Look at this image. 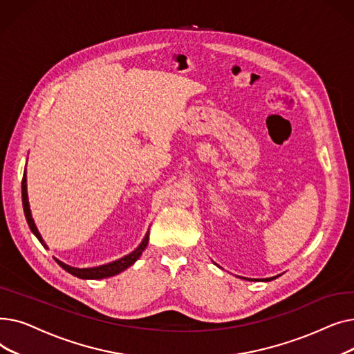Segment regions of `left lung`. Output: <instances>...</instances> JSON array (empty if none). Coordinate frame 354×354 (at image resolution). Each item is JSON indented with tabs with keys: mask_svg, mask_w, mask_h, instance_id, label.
<instances>
[{
	"mask_svg": "<svg viewBox=\"0 0 354 354\" xmlns=\"http://www.w3.org/2000/svg\"><path fill=\"white\" fill-rule=\"evenodd\" d=\"M278 275H275V277H270V278H263V280H259V281H271V280H274V278H277ZM245 280H248V281H258V280H251V278H245Z\"/></svg>",
	"mask_w": 354,
	"mask_h": 354,
	"instance_id": "8db88e82",
	"label": "left lung"
}]
</instances>
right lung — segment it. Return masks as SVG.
<instances>
[{
	"instance_id": "add662e5",
	"label": "right lung",
	"mask_w": 354,
	"mask_h": 354,
	"mask_svg": "<svg viewBox=\"0 0 354 354\" xmlns=\"http://www.w3.org/2000/svg\"><path fill=\"white\" fill-rule=\"evenodd\" d=\"M21 196H23V208H24V215H26V219H27V224L31 230V232L37 236V239L40 241L41 245L44 248H47V244L44 243V239L41 236V234L39 232V230H37L35 227V222L32 219V215H31V209H30V202H28V194H27V167L24 169V176H23V182H21ZM147 241H149V231L145 234L142 243L139 244V247L136 250H133L130 254L116 259V261H111V263H107V264H103V266H97V267H90V268H77V267H71V266H67L66 263L60 261V259L55 258V261H57V264L66 270L67 272H70L71 275L77 277V278H82V280H102V278H107V277H113V275H118L120 274L122 271H124L126 268H129L130 266H133L138 259L140 258L142 252L145 251V248L147 247Z\"/></svg>"
}]
</instances>
